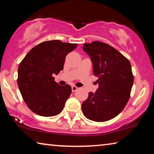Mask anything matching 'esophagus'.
Wrapping results in <instances>:
<instances>
[{
	"instance_id": "34e87169",
	"label": "esophagus",
	"mask_w": 154,
	"mask_h": 154,
	"mask_svg": "<svg viewBox=\"0 0 154 154\" xmlns=\"http://www.w3.org/2000/svg\"><path fill=\"white\" fill-rule=\"evenodd\" d=\"M71 89H72V92H75V91H76L77 90V87L75 86V85H72L71 87Z\"/></svg>"
}]
</instances>
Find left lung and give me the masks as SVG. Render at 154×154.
<instances>
[{
	"label": "left lung",
	"mask_w": 154,
	"mask_h": 154,
	"mask_svg": "<svg viewBox=\"0 0 154 154\" xmlns=\"http://www.w3.org/2000/svg\"><path fill=\"white\" fill-rule=\"evenodd\" d=\"M90 56L98 88L82 103V112L90 120L103 122L114 118L128 101L134 82L131 64L126 57L108 44L93 41L83 44Z\"/></svg>",
	"instance_id": "1"
}]
</instances>
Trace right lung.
<instances>
[{"label": "right lung", "instance_id": "obj_1", "mask_svg": "<svg viewBox=\"0 0 154 154\" xmlns=\"http://www.w3.org/2000/svg\"><path fill=\"white\" fill-rule=\"evenodd\" d=\"M77 44L59 40L44 41L31 49L18 67L17 85L24 102L38 116L60 113L71 94V87L56 83L53 77L63 70L65 58Z\"/></svg>", "mask_w": 154, "mask_h": 154}]
</instances>
